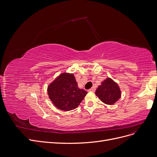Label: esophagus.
Segmentation results:
<instances>
[{
    "label": "esophagus",
    "mask_w": 157,
    "mask_h": 157,
    "mask_svg": "<svg viewBox=\"0 0 157 157\" xmlns=\"http://www.w3.org/2000/svg\"><path fill=\"white\" fill-rule=\"evenodd\" d=\"M95 90H96V89H95V87H94V86L89 90V92H94Z\"/></svg>",
    "instance_id": "esophagus-1"
}]
</instances>
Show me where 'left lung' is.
Returning <instances> with one entry per match:
<instances>
[{
  "label": "left lung",
  "mask_w": 157,
  "mask_h": 157,
  "mask_svg": "<svg viewBox=\"0 0 157 157\" xmlns=\"http://www.w3.org/2000/svg\"><path fill=\"white\" fill-rule=\"evenodd\" d=\"M95 94L104 103L113 105L121 97V90L118 85L111 78H107L98 86Z\"/></svg>",
  "instance_id": "obj_1"
}]
</instances>
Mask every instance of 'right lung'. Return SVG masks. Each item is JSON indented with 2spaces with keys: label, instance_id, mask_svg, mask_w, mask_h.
<instances>
[{
  "label": "right lung",
  "instance_id": "obj_1",
  "mask_svg": "<svg viewBox=\"0 0 157 157\" xmlns=\"http://www.w3.org/2000/svg\"><path fill=\"white\" fill-rule=\"evenodd\" d=\"M48 95L52 103L62 111L77 108L87 92L79 89L73 74L63 72L50 83Z\"/></svg>",
  "mask_w": 157,
  "mask_h": 157
}]
</instances>
